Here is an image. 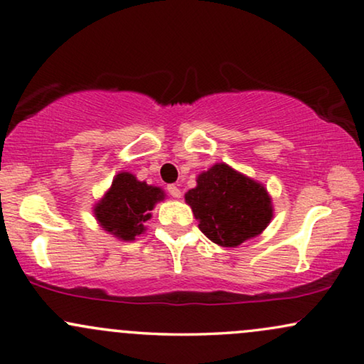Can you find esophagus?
Returning <instances> with one entry per match:
<instances>
[{
	"instance_id": "34e87169",
	"label": "esophagus",
	"mask_w": 364,
	"mask_h": 364,
	"mask_svg": "<svg viewBox=\"0 0 364 364\" xmlns=\"http://www.w3.org/2000/svg\"><path fill=\"white\" fill-rule=\"evenodd\" d=\"M168 193H170L173 198H181V189L178 188L176 184H170V186H168Z\"/></svg>"
}]
</instances>
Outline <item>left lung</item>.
I'll return each mask as SVG.
<instances>
[{"label": "left lung", "mask_w": 364, "mask_h": 364, "mask_svg": "<svg viewBox=\"0 0 364 364\" xmlns=\"http://www.w3.org/2000/svg\"><path fill=\"white\" fill-rule=\"evenodd\" d=\"M196 183L184 199L199 221L201 232L214 244L237 247L269 226L274 208L264 184L226 163H216L203 171Z\"/></svg>", "instance_id": "left-lung-1"}]
</instances>
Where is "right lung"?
<instances>
[{
	"label": "right lung",
	"instance_id": "obj_1",
	"mask_svg": "<svg viewBox=\"0 0 364 364\" xmlns=\"http://www.w3.org/2000/svg\"><path fill=\"white\" fill-rule=\"evenodd\" d=\"M165 199L161 188L138 181L132 173H119L109 191L95 204L94 214L104 231L120 240H133L145 231L151 209Z\"/></svg>",
	"mask_w": 364,
	"mask_h": 364
}]
</instances>
